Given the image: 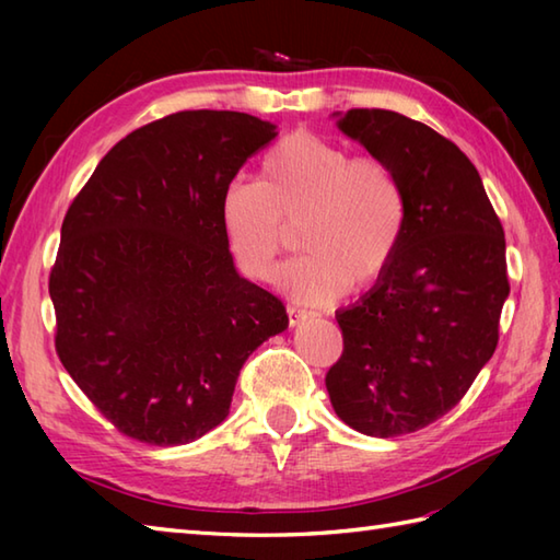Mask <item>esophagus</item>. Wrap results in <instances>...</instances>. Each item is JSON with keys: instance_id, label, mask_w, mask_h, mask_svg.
I'll return each mask as SVG.
<instances>
[{"instance_id": "obj_1", "label": "esophagus", "mask_w": 560, "mask_h": 560, "mask_svg": "<svg viewBox=\"0 0 560 560\" xmlns=\"http://www.w3.org/2000/svg\"><path fill=\"white\" fill-rule=\"evenodd\" d=\"M287 313H289V325H291V327L305 323V319L313 315L311 311H303V307H293V305H289V311H287Z\"/></svg>"}]
</instances>
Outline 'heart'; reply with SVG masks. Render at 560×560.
Here are the masks:
<instances>
[{
  "instance_id": "obj_1",
  "label": "heart",
  "mask_w": 560,
  "mask_h": 560,
  "mask_svg": "<svg viewBox=\"0 0 560 560\" xmlns=\"http://www.w3.org/2000/svg\"><path fill=\"white\" fill-rule=\"evenodd\" d=\"M221 229L237 269L269 281L293 231L305 247L281 283L311 303L337 299L351 281L371 287L395 259L407 229V195L385 161L313 132L273 144L259 183L233 177L221 192Z\"/></svg>"
}]
</instances>
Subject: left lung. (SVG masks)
Instances as JSON below:
<instances>
[{
    "mask_svg": "<svg viewBox=\"0 0 560 560\" xmlns=\"http://www.w3.org/2000/svg\"><path fill=\"white\" fill-rule=\"evenodd\" d=\"M339 129L395 171L407 229L375 287L337 313L343 351L325 385L343 423L397 438L457 407L493 355L505 235L479 171L435 129L377 108L349 110Z\"/></svg>",
    "mask_w": 560,
    "mask_h": 560,
    "instance_id": "left-lung-1",
    "label": "left lung"
}]
</instances>
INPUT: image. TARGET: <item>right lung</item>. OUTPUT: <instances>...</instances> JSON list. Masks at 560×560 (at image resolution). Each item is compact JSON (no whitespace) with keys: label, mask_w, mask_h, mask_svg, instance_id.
<instances>
[{"label":"right lung","mask_w":560,"mask_h":560,"mask_svg":"<svg viewBox=\"0 0 560 560\" xmlns=\"http://www.w3.org/2000/svg\"><path fill=\"white\" fill-rule=\"evenodd\" d=\"M273 137L247 113H173L117 141L67 209L55 349L127 438L168 447L209 433L247 355L289 327L277 295L237 277L219 211Z\"/></svg>","instance_id":"1"}]
</instances>
